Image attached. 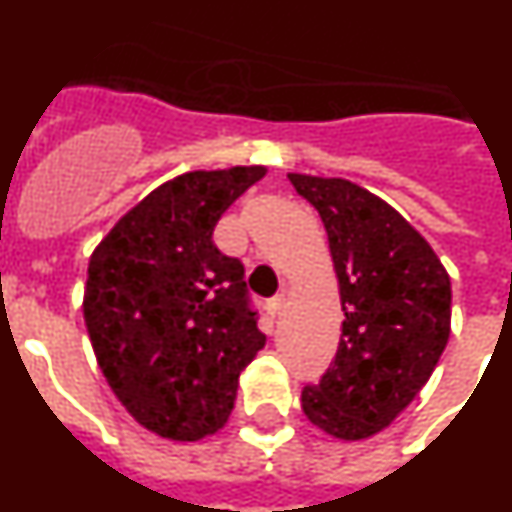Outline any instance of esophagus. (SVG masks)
Returning <instances> with one entry per match:
<instances>
[{
	"label": "esophagus",
	"instance_id": "obj_1",
	"mask_svg": "<svg viewBox=\"0 0 512 512\" xmlns=\"http://www.w3.org/2000/svg\"><path fill=\"white\" fill-rule=\"evenodd\" d=\"M284 305H287V300H284V295H277L274 300H269V312L277 318V315H282Z\"/></svg>",
	"mask_w": 512,
	"mask_h": 512
}]
</instances>
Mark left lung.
Returning <instances> with one entry per match:
<instances>
[{
    "label": "left lung",
    "mask_w": 512,
    "mask_h": 512,
    "mask_svg": "<svg viewBox=\"0 0 512 512\" xmlns=\"http://www.w3.org/2000/svg\"><path fill=\"white\" fill-rule=\"evenodd\" d=\"M328 233L341 341L302 413L338 441L377 436L431 379L451 333V279L392 205L338 176L287 174Z\"/></svg>",
    "instance_id": "8db88e82"
}]
</instances>
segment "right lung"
Wrapping results in <instances>:
<instances>
[{
  "label": "right lung",
  "instance_id": "right-lung-1",
  "mask_svg": "<svg viewBox=\"0 0 512 512\" xmlns=\"http://www.w3.org/2000/svg\"><path fill=\"white\" fill-rule=\"evenodd\" d=\"M266 166L187 171L146 194L94 248L84 323L110 390L169 441L228 423L241 372L266 336L248 307L243 264L212 241L223 212Z\"/></svg>",
  "mask_w": 512,
  "mask_h": 512
}]
</instances>
